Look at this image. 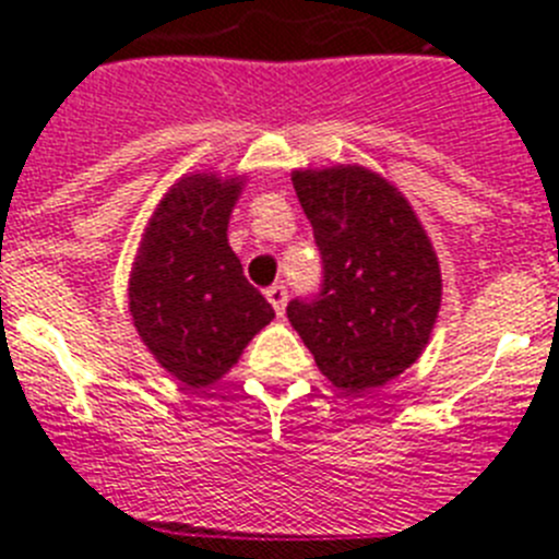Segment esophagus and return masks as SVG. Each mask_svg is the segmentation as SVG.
I'll return each mask as SVG.
<instances>
[{
  "label": "esophagus",
  "instance_id": "obj_1",
  "mask_svg": "<svg viewBox=\"0 0 559 559\" xmlns=\"http://www.w3.org/2000/svg\"><path fill=\"white\" fill-rule=\"evenodd\" d=\"M265 299L271 302V308L276 310V316L285 313V305H288V290H285V285H271L269 290H265Z\"/></svg>",
  "mask_w": 559,
  "mask_h": 559
}]
</instances>
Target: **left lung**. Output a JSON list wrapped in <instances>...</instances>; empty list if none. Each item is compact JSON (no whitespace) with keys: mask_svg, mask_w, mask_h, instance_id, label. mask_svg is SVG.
Instances as JSON below:
<instances>
[{"mask_svg":"<svg viewBox=\"0 0 559 559\" xmlns=\"http://www.w3.org/2000/svg\"><path fill=\"white\" fill-rule=\"evenodd\" d=\"M290 179L324 263L319 296L288 305L290 324L335 389L386 386L437 324L442 274L431 237L406 195L369 167H310Z\"/></svg>","mask_w":559,"mask_h":559,"instance_id":"obj_1","label":"left lung"}]
</instances>
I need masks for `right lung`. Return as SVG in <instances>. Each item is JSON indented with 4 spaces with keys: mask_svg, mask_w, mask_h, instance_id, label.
Listing matches in <instances>:
<instances>
[{
    "mask_svg": "<svg viewBox=\"0 0 559 559\" xmlns=\"http://www.w3.org/2000/svg\"><path fill=\"white\" fill-rule=\"evenodd\" d=\"M243 185L246 176H181L153 210L128 276L142 344L192 389L218 383L274 319L226 237Z\"/></svg>",
    "mask_w": 559,
    "mask_h": 559,
    "instance_id": "right-lung-1",
    "label": "right lung"
}]
</instances>
